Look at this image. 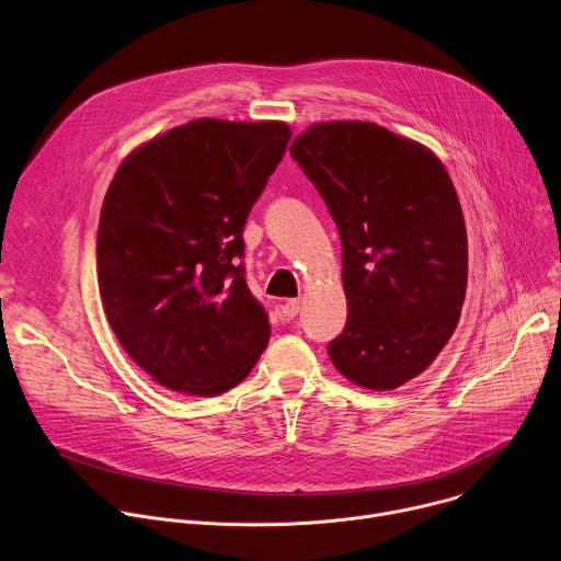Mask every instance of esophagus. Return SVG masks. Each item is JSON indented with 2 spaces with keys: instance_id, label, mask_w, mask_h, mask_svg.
Here are the masks:
<instances>
[{
  "instance_id": "1",
  "label": "esophagus",
  "mask_w": 561,
  "mask_h": 561,
  "mask_svg": "<svg viewBox=\"0 0 561 561\" xmlns=\"http://www.w3.org/2000/svg\"><path fill=\"white\" fill-rule=\"evenodd\" d=\"M298 311H300V300H298V298H291V300H287V302L283 305V313H285L287 318H296Z\"/></svg>"
}]
</instances>
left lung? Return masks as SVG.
Returning <instances> with one entry per match:
<instances>
[{
    "instance_id": "left-lung-1",
    "label": "left lung",
    "mask_w": 561,
    "mask_h": 561,
    "mask_svg": "<svg viewBox=\"0 0 561 561\" xmlns=\"http://www.w3.org/2000/svg\"><path fill=\"white\" fill-rule=\"evenodd\" d=\"M289 154L343 245L347 324L327 345L352 382L387 391L451 339L467 294V228L439 159L378 124H316Z\"/></svg>"
}]
</instances>
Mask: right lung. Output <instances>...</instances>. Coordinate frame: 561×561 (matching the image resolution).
<instances>
[{
  "mask_svg": "<svg viewBox=\"0 0 561 561\" xmlns=\"http://www.w3.org/2000/svg\"><path fill=\"white\" fill-rule=\"evenodd\" d=\"M289 139L280 122H190L135 150L107 187L96 234L103 309L128 356L172 391H228L267 347L243 230Z\"/></svg>",
  "mask_w": 561,
  "mask_h": 561,
  "instance_id": "obj_1",
  "label": "right lung"
}]
</instances>
